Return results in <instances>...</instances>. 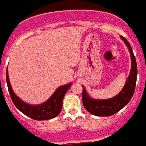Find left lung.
Instances as JSON below:
<instances>
[{
	"mask_svg": "<svg viewBox=\"0 0 146 146\" xmlns=\"http://www.w3.org/2000/svg\"><path fill=\"white\" fill-rule=\"evenodd\" d=\"M128 48L131 58V70L124 88L118 94L107 100H95L88 96L82 86V104L85 109L91 114L97 116H110L119 112L128 104L134 93L137 76V66L132 48L124 36H121Z\"/></svg>",
	"mask_w": 146,
	"mask_h": 146,
	"instance_id": "8db88e82",
	"label": "left lung"
}]
</instances>
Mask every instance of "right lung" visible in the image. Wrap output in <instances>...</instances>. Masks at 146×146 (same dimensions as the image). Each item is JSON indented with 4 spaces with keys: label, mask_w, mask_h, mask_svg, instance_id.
I'll return each mask as SVG.
<instances>
[{
    "label": "right lung",
    "mask_w": 146,
    "mask_h": 146,
    "mask_svg": "<svg viewBox=\"0 0 146 146\" xmlns=\"http://www.w3.org/2000/svg\"><path fill=\"white\" fill-rule=\"evenodd\" d=\"M7 83L10 98L15 107L29 118L38 121L52 119L55 118L61 112L64 97L72 85L69 83L59 87L47 101L40 105L34 106L26 104L15 95L9 83L8 71H7Z\"/></svg>",
    "instance_id": "1"
}]
</instances>
